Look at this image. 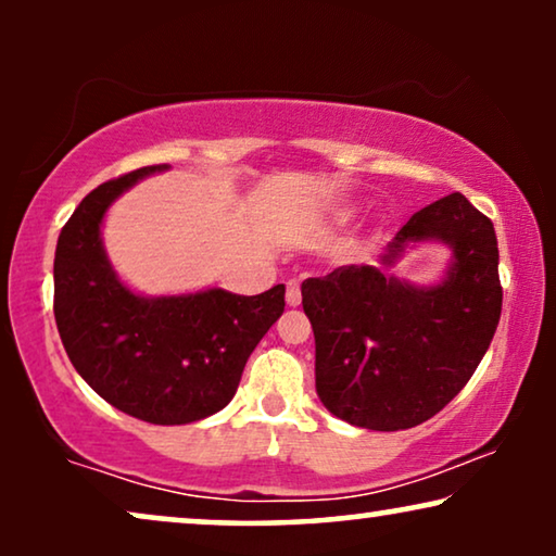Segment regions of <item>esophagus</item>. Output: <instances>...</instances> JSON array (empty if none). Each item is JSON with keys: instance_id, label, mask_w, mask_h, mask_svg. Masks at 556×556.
<instances>
[{"instance_id": "1", "label": "esophagus", "mask_w": 556, "mask_h": 556, "mask_svg": "<svg viewBox=\"0 0 556 556\" xmlns=\"http://www.w3.org/2000/svg\"><path fill=\"white\" fill-rule=\"evenodd\" d=\"M286 303H288V306H299V303H301V283H299V280H288Z\"/></svg>"}]
</instances>
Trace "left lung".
Here are the masks:
<instances>
[{
  "instance_id": "1",
  "label": "left lung",
  "mask_w": 556,
  "mask_h": 556,
  "mask_svg": "<svg viewBox=\"0 0 556 556\" xmlns=\"http://www.w3.org/2000/svg\"><path fill=\"white\" fill-rule=\"evenodd\" d=\"M422 241L452 250L438 285L415 287L387 267ZM375 265H341L301 283L316 339V392L331 415L367 430H407L458 394L501 318L493 223L460 192L407 219Z\"/></svg>"
}]
</instances>
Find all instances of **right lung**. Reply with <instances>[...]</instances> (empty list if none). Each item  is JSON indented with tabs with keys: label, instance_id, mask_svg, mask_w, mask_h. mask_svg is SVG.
Returning <instances> with one entry per match:
<instances>
[{
	"label": "right lung",
	"instance_id": "add662e5",
	"mask_svg": "<svg viewBox=\"0 0 556 556\" xmlns=\"http://www.w3.org/2000/svg\"><path fill=\"white\" fill-rule=\"evenodd\" d=\"M166 169L143 166L78 204L55 248V324L73 367L109 405L143 422L187 425L235 397L248 356L283 314L286 286L261 295L131 291L113 270L101 225L136 181Z\"/></svg>",
	"mask_w": 556,
	"mask_h": 556
}]
</instances>
